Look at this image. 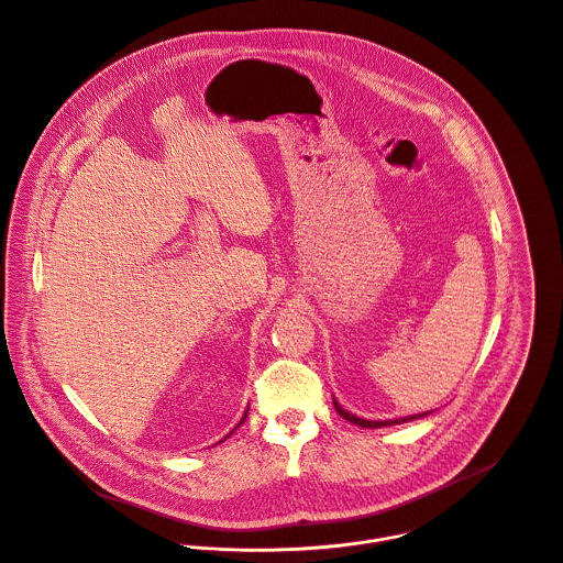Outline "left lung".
<instances>
[{"instance_id":"8db88e82","label":"left lung","mask_w":563,"mask_h":563,"mask_svg":"<svg viewBox=\"0 0 563 563\" xmlns=\"http://www.w3.org/2000/svg\"><path fill=\"white\" fill-rule=\"evenodd\" d=\"M333 405H335V409H338V413L341 416V418H343V420H347V422H352V424H356V427H363V429H380V427L402 424V422H409V420H418V418H424V416H429V413H418V416H407V418H398V420H378V422H369V420L356 418V416L347 413L345 409H341V405H339L335 398H333Z\"/></svg>"}]
</instances>
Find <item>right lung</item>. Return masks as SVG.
<instances>
[{"mask_svg": "<svg viewBox=\"0 0 563 563\" xmlns=\"http://www.w3.org/2000/svg\"><path fill=\"white\" fill-rule=\"evenodd\" d=\"M245 418H247V413L241 418V422H239V424H243V422H245ZM239 424H236V427H239ZM230 435H232V431H230ZM230 435H225V438H230Z\"/></svg>", "mask_w": 563, "mask_h": 563, "instance_id": "obj_1", "label": "right lung"}]
</instances>
